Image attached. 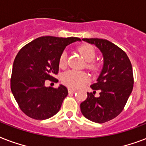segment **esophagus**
I'll use <instances>...</instances> for the list:
<instances>
[{"instance_id":"34e87169","label":"esophagus","mask_w":146,"mask_h":146,"mask_svg":"<svg viewBox=\"0 0 146 146\" xmlns=\"http://www.w3.org/2000/svg\"><path fill=\"white\" fill-rule=\"evenodd\" d=\"M76 92V90L74 89H70V88H69L68 89L69 93H74V92Z\"/></svg>"}]
</instances>
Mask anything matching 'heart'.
<instances>
[{"mask_svg": "<svg viewBox=\"0 0 146 146\" xmlns=\"http://www.w3.org/2000/svg\"><path fill=\"white\" fill-rule=\"evenodd\" d=\"M79 51L84 57V59L88 62L87 67L92 70H98L99 68V65L93 61L96 58V54L94 48L90 44H82L79 48ZM66 51H63L59 57V66L61 68L65 67L66 64ZM89 77L86 73L83 71L78 70H68L63 73L61 76V80L64 85L72 89H77L88 82Z\"/></svg>", "mask_w": 146, "mask_h": 146, "instance_id": "1", "label": "heart"}]
</instances>
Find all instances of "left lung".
<instances>
[{"mask_svg":"<svg viewBox=\"0 0 146 146\" xmlns=\"http://www.w3.org/2000/svg\"><path fill=\"white\" fill-rule=\"evenodd\" d=\"M95 44L103 55V67L97 82L91 85L95 91L87 92V98L80 104L82 115L92 122L102 123L119 115L133 90V68L127 54L108 40L82 38ZM96 90L100 96H94Z\"/></svg>","mask_w":146,"mask_h":146,"instance_id":"left-lung-1","label":"left lung"}]
</instances>
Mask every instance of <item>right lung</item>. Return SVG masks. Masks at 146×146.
<instances>
[{"mask_svg":"<svg viewBox=\"0 0 146 146\" xmlns=\"http://www.w3.org/2000/svg\"><path fill=\"white\" fill-rule=\"evenodd\" d=\"M81 39L76 37L42 36L23 48L13 64L10 88L22 111L35 120H46L59 111L68 90L45 87L59 70V57L67 45Z\"/></svg>","mask_w":146,"mask_h":146,"instance_id":"1","label":"right lung"}]
</instances>
